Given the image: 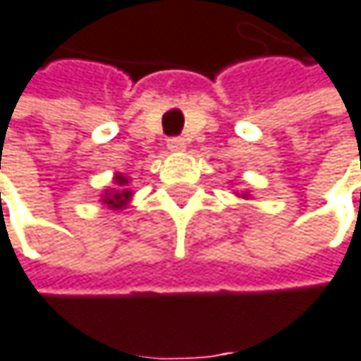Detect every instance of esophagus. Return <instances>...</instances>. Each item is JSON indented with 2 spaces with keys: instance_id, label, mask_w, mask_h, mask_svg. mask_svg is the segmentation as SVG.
Masks as SVG:
<instances>
[{
  "instance_id": "1",
  "label": "esophagus",
  "mask_w": 361,
  "mask_h": 361,
  "mask_svg": "<svg viewBox=\"0 0 361 361\" xmlns=\"http://www.w3.org/2000/svg\"><path fill=\"white\" fill-rule=\"evenodd\" d=\"M185 147H187V142H185V138H170L168 140V149L170 151H185Z\"/></svg>"
}]
</instances>
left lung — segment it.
Here are the masks:
<instances>
[{
  "label": "left lung",
  "instance_id": "1",
  "mask_svg": "<svg viewBox=\"0 0 361 361\" xmlns=\"http://www.w3.org/2000/svg\"><path fill=\"white\" fill-rule=\"evenodd\" d=\"M243 197H249V193H243Z\"/></svg>",
  "mask_w": 361,
  "mask_h": 361
}]
</instances>
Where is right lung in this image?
Wrapping results in <instances>:
<instances>
[{"instance_id":"add662e5","label":"right lung","mask_w":361,"mask_h":361,"mask_svg":"<svg viewBox=\"0 0 361 361\" xmlns=\"http://www.w3.org/2000/svg\"><path fill=\"white\" fill-rule=\"evenodd\" d=\"M114 183H116L118 189H106V193L102 195V202H104L106 206L114 208V210H121V208H125V206L129 204V200H131L133 193H131V189H127V183H129L127 176L116 174V176H114Z\"/></svg>"}]
</instances>
